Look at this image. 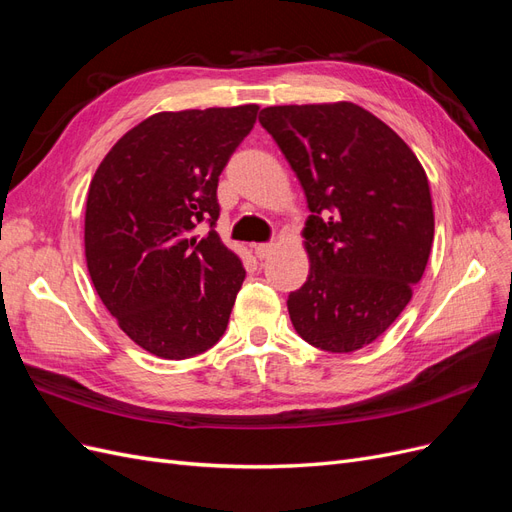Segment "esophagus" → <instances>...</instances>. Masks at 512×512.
Wrapping results in <instances>:
<instances>
[{"label":"esophagus","instance_id":"esophagus-1","mask_svg":"<svg viewBox=\"0 0 512 512\" xmlns=\"http://www.w3.org/2000/svg\"><path fill=\"white\" fill-rule=\"evenodd\" d=\"M271 252H273V243H258V245H254V254H256L258 260L269 258Z\"/></svg>","mask_w":512,"mask_h":512}]
</instances>
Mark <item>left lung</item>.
<instances>
[{
	"mask_svg": "<svg viewBox=\"0 0 512 512\" xmlns=\"http://www.w3.org/2000/svg\"><path fill=\"white\" fill-rule=\"evenodd\" d=\"M258 121L312 213L303 228L309 275L288 297L292 327L320 350H359L404 312L425 273L433 241L425 168L352 102L269 106Z\"/></svg>",
	"mask_w": 512,
	"mask_h": 512,
	"instance_id": "left-lung-1",
	"label": "left lung"
}]
</instances>
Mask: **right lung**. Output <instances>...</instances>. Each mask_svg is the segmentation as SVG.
<instances>
[{
	"instance_id": "add662e5",
	"label": "right lung",
	"mask_w": 512,
	"mask_h": 512,
	"mask_svg": "<svg viewBox=\"0 0 512 512\" xmlns=\"http://www.w3.org/2000/svg\"><path fill=\"white\" fill-rule=\"evenodd\" d=\"M256 113L243 104L151 115L89 183L91 282L119 329L160 359L203 354L226 331L245 269L215 232L218 181Z\"/></svg>"
}]
</instances>
